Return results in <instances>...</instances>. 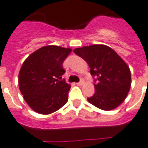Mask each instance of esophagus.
Returning <instances> with one entry per match:
<instances>
[{
    "label": "esophagus",
    "instance_id": "obj_1",
    "mask_svg": "<svg viewBox=\"0 0 148 148\" xmlns=\"http://www.w3.org/2000/svg\"><path fill=\"white\" fill-rule=\"evenodd\" d=\"M84 80H81V82H78V83H77L76 84L77 85V86H82V85H83V84H84Z\"/></svg>",
    "mask_w": 148,
    "mask_h": 148
}]
</instances>
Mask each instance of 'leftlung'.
I'll return each mask as SVG.
<instances>
[{
	"label": "left lung",
	"instance_id": "1",
	"mask_svg": "<svg viewBox=\"0 0 148 148\" xmlns=\"http://www.w3.org/2000/svg\"><path fill=\"white\" fill-rule=\"evenodd\" d=\"M74 52L88 63L91 74L97 77L95 92L88 99L89 103L106 111L122 104L131 86V74L127 63L106 45L76 48Z\"/></svg>",
	"mask_w": 148,
	"mask_h": 148
}]
</instances>
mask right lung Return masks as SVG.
<instances>
[{
	"label": "right lung",
	"instance_id": "obj_1",
	"mask_svg": "<svg viewBox=\"0 0 148 148\" xmlns=\"http://www.w3.org/2000/svg\"><path fill=\"white\" fill-rule=\"evenodd\" d=\"M72 49L46 46L30 54L18 74V86L32 110L48 115L59 110L68 100L71 85L61 80L63 63Z\"/></svg>",
	"mask_w": 148,
	"mask_h": 148
}]
</instances>
